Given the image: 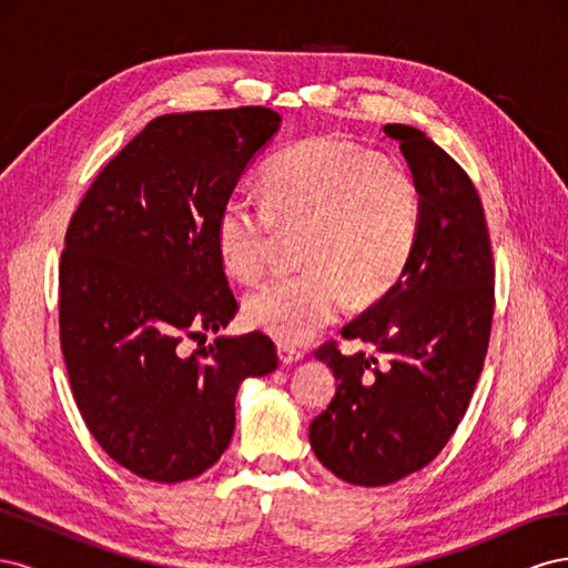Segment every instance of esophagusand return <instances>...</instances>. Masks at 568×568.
Returning a JSON list of instances; mask_svg holds the SVG:
<instances>
[{"label": "esophagus", "mask_w": 568, "mask_h": 568, "mask_svg": "<svg viewBox=\"0 0 568 568\" xmlns=\"http://www.w3.org/2000/svg\"><path fill=\"white\" fill-rule=\"evenodd\" d=\"M277 355H280V363H282V365H296V363H301V359L305 357L303 351H298V348H294V346H288V343H280V346H277Z\"/></svg>", "instance_id": "obj_1"}]
</instances>
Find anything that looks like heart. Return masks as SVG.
<instances>
[{
  "label": "heart",
  "instance_id": "heart-1",
  "mask_svg": "<svg viewBox=\"0 0 568 568\" xmlns=\"http://www.w3.org/2000/svg\"><path fill=\"white\" fill-rule=\"evenodd\" d=\"M265 203L230 196L215 244L225 270L251 282L265 272L280 232L303 239V267L251 288L244 320L284 343H303L348 303H369L400 280L422 230V194L398 163L332 136L284 149L263 178Z\"/></svg>",
  "mask_w": 568,
  "mask_h": 568
}]
</instances>
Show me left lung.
I'll list each match as a JSON object with an SVG mask.
<instances>
[{
    "mask_svg": "<svg viewBox=\"0 0 568 568\" xmlns=\"http://www.w3.org/2000/svg\"><path fill=\"white\" fill-rule=\"evenodd\" d=\"M422 194V230L400 280L348 326L386 355H315L336 395L311 424L317 459L346 484L388 486L424 469L450 440L484 369L493 320V251L469 175L409 125H384Z\"/></svg>",
    "mask_w": 568,
    "mask_h": 568,
    "instance_id": "1",
    "label": "left lung"
}]
</instances>
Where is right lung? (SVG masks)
Masks as SVG:
<instances>
[{
  "label": "right lung",
  "mask_w": 568,
  "mask_h": 568,
  "mask_svg": "<svg viewBox=\"0 0 568 568\" xmlns=\"http://www.w3.org/2000/svg\"><path fill=\"white\" fill-rule=\"evenodd\" d=\"M263 106L153 118L101 170L65 232L61 351L80 415L128 471L178 484L211 469L234 434L248 376L277 369L251 332L205 341L236 313L215 222L236 182L280 132Z\"/></svg>",
  "instance_id": "right-lung-1"
}]
</instances>
